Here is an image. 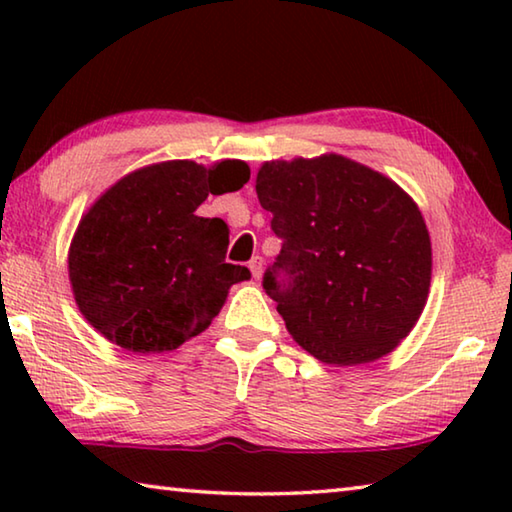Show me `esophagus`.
I'll return each mask as SVG.
<instances>
[{
  "label": "esophagus",
  "instance_id": "obj_1",
  "mask_svg": "<svg viewBox=\"0 0 512 512\" xmlns=\"http://www.w3.org/2000/svg\"><path fill=\"white\" fill-rule=\"evenodd\" d=\"M262 266H264V259L262 257H253L248 262V268H250V273H253L255 280H259V277H262Z\"/></svg>",
  "mask_w": 512,
  "mask_h": 512
}]
</instances>
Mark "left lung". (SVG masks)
Listing matches in <instances>:
<instances>
[{
  "label": "left lung",
  "instance_id": "left-lung-1",
  "mask_svg": "<svg viewBox=\"0 0 512 512\" xmlns=\"http://www.w3.org/2000/svg\"><path fill=\"white\" fill-rule=\"evenodd\" d=\"M255 189L282 239L264 289L293 341L334 366L393 352L431 284V239L413 198L336 153L264 162Z\"/></svg>",
  "mask_w": 512,
  "mask_h": 512
}]
</instances>
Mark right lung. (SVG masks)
Masks as SVG:
<instances>
[{
    "mask_svg": "<svg viewBox=\"0 0 512 512\" xmlns=\"http://www.w3.org/2000/svg\"><path fill=\"white\" fill-rule=\"evenodd\" d=\"M241 160L149 164L119 178L88 212L69 246V284L85 320L137 354L171 352L210 327L232 284L250 277L225 264L230 230L196 216L207 196L237 192Z\"/></svg>",
    "mask_w": 512,
    "mask_h": 512,
    "instance_id": "1",
    "label": "right lung"
}]
</instances>
